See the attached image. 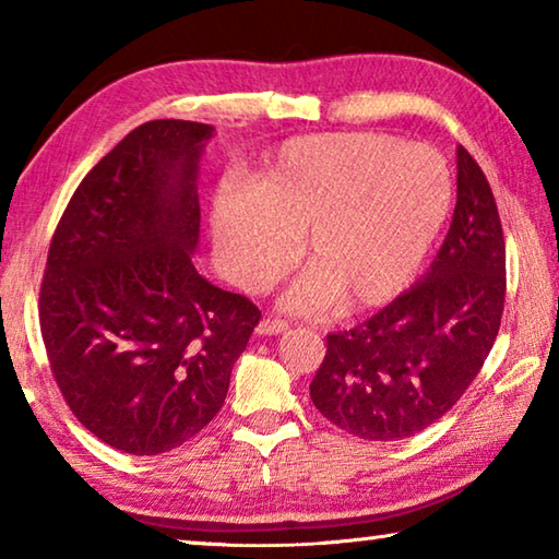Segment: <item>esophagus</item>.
<instances>
[{"label": "esophagus", "mask_w": 559, "mask_h": 559, "mask_svg": "<svg viewBox=\"0 0 559 559\" xmlns=\"http://www.w3.org/2000/svg\"><path fill=\"white\" fill-rule=\"evenodd\" d=\"M286 330H288L286 320L263 318L261 323H259V328H257V333H259V335H281V333H286Z\"/></svg>", "instance_id": "obj_1"}]
</instances>
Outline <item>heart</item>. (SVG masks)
Segmentation results:
<instances>
[{
  "instance_id": "1",
  "label": "heart",
  "mask_w": 559,
  "mask_h": 559,
  "mask_svg": "<svg viewBox=\"0 0 559 559\" xmlns=\"http://www.w3.org/2000/svg\"><path fill=\"white\" fill-rule=\"evenodd\" d=\"M453 179L427 145L377 132L288 140L251 189H224L214 236L236 283L261 290L296 259L308 276L286 302L296 310L337 302L365 310L409 286L449 222Z\"/></svg>"
}]
</instances>
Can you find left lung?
Instances as JSON below:
<instances>
[{
	"label": "left lung",
	"instance_id": "obj_1",
	"mask_svg": "<svg viewBox=\"0 0 559 559\" xmlns=\"http://www.w3.org/2000/svg\"><path fill=\"white\" fill-rule=\"evenodd\" d=\"M456 210L419 283L345 333L310 382L316 409L353 437L396 441L439 421L484 367L506 302V241L490 185L456 150Z\"/></svg>",
	"mask_w": 559,
	"mask_h": 559
}]
</instances>
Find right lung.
<instances>
[{"mask_svg": "<svg viewBox=\"0 0 559 559\" xmlns=\"http://www.w3.org/2000/svg\"><path fill=\"white\" fill-rule=\"evenodd\" d=\"M214 128L150 120L83 177L39 293L51 372L83 427L132 456L182 447L222 409L259 325L197 273V169Z\"/></svg>", "mask_w": 559, "mask_h": 559, "instance_id": "right-lung-1", "label": "right lung"}]
</instances>
